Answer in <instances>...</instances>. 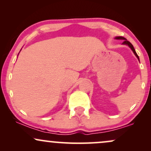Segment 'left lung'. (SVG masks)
Returning <instances> with one entry per match:
<instances>
[{"label":"left lung","instance_id":"8db88e82","mask_svg":"<svg viewBox=\"0 0 151 151\" xmlns=\"http://www.w3.org/2000/svg\"><path fill=\"white\" fill-rule=\"evenodd\" d=\"M116 39H117V40H124V42H123V44H124V45H129V46L130 47H131V49L133 50V53L135 54V55H136V56L137 57V58H138V60H139V58H138V55H137V53L136 52V50H135L134 47H133V45L131 44V43L129 41H128L126 39V38H124V37H116Z\"/></svg>","mask_w":151,"mask_h":151}]
</instances>
